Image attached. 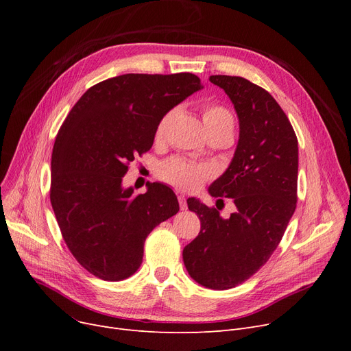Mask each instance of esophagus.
<instances>
[{
  "label": "esophagus",
  "instance_id": "34e87169",
  "mask_svg": "<svg viewBox=\"0 0 351 351\" xmlns=\"http://www.w3.org/2000/svg\"><path fill=\"white\" fill-rule=\"evenodd\" d=\"M178 200H179V206L182 210H186L188 209V204H186V197L183 195H179L178 196Z\"/></svg>",
  "mask_w": 351,
  "mask_h": 351
}]
</instances>
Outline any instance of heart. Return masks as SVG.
Masks as SVG:
<instances>
[{
	"label": "heart",
	"instance_id": "1",
	"mask_svg": "<svg viewBox=\"0 0 351 351\" xmlns=\"http://www.w3.org/2000/svg\"><path fill=\"white\" fill-rule=\"evenodd\" d=\"M173 114H175V109L169 110L168 114H165L163 118L159 121L156 126V132H155L156 139H160L165 135L169 122L173 118ZM204 122H205L208 134L215 131L233 132V126H234L233 115L226 106L220 104L205 105ZM159 176L182 191L192 192L199 189L202 186V183L212 176V172L208 166L193 165L178 158H172L160 165Z\"/></svg>",
	"mask_w": 351,
	"mask_h": 351
}]
</instances>
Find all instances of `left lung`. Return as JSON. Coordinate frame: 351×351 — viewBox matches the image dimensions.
I'll use <instances>...</instances> for the list:
<instances>
[{
    "label": "left lung",
    "instance_id": "left-lung-1",
    "mask_svg": "<svg viewBox=\"0 0 351 351\" xmlns=\"http://www.w3.org/2000/svg\"><path fill=\"white\" fill-rule=\"evenodd\" d=\"M209 81L230 98L241 129L229 168L209 193L233 199L237 210L223 219L189 197L200 232L183 249V263L199 285L226 290L247 280L279 246L296 209L299 147L289 118L266 89L242 77Z\"/></svg>",
    "mask_w": 351,
    "mask_h": 351
}]
</instances>
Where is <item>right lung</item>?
Wrapping results in <instances>:
<instances>
[{
    "label": "right lung",
    "instance_id": "right-lung-1",
    "mask_svg": "<svg viewBox=\"0 0 351 351\" xmlns=\"http://www.w3.org/2000/svg\"><path fill=\"white\" fill-rule=\"evenodd\" d=\"M202 88L189 72L125 73L90 86L60 128L51 158V205L64 241L97 278L123 280L141 266L143 243L179 210L154 182L143 195L122 188L135 156L149 151L165 114Z\"/></svg>",
    "mask_w": 351,
    "mask_h": 351
}]
</instances>
